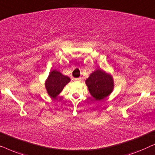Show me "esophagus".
<instances>
[{"label": "esophagus", "mask_w": 155, "mask_h": 155, "mask_svg": "<svg viewBox=\"0 0 155 155\" xmlns=\"http://www.w3.org/2000/svg\"><path fill=\"white\" fill-rule=\"evenodd\" d=\"M80 78H75V81H79Z\"/></svg>", "instance_id": "esophagus-1"}]
</instances>
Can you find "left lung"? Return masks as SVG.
<instances>
[{
  "label": "left lung",
  "mask_w": 155,
  "mask_h": 155,
  "mask_svg": "<svg viewBox=\"0 0 155 155\" xmlns=\"http://www.w3.org/2000/svg\"><path fill=\"white\" fill-rule=\"evenodd\" d=\"M85 82L91 95L96 100H101L109 96L114 89L113 78L100 69L93 72Z\"/></svg>",
  "instance_id": "left-lung-1"
}]
</instances>
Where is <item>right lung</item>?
I'll use <instances>...</instances> for the list:
<instances>
[{"instance_id":"add662e5","label":"right lung","mask_w":155,"mask_h":155,"mask_svg":"<svg viewBox=\"0 0 155 155\" xmlns=\"http://www.w3.org/2000/svg\"><path fill=\"white\" fill-rule=\"evenodd\" d=\"M70 81L71 79L68 76L62 75L60 72L56 70L51 71L45 82L46 89L48 95L55 99Z\"/></svg>"}]
</instances>
